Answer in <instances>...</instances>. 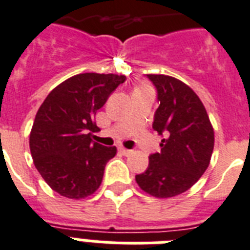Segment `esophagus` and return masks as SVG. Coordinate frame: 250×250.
I'll return each instance as SVG.
<instances>
[{
	"label": "esophagus",
	"instance_id": "1",
	"mask_svg": "<svg viewBox=\"0 0 250 250\" xmlns=\"http://www.w3.org/2000/svg\"><path fill=\"white\" fill-rule=\"evenodd\" d=\"M118 151H119V152H121L122 155H125V156H127V155H129L132 152V150H128V148L123 147V146H119Z\"/></svg>",
	"mask_w": 250,
	"mask_h": 250
}]
</instances>
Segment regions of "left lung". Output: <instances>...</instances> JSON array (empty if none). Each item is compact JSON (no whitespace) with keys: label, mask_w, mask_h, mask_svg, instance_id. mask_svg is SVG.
Returning a JSON list of instances; mask_svg holds the SVG:
<instances>
[{"label":"left lung","mask_w":250,"mask_h":250,"mask_svg":"<svg viewBox=\"0 0 250 250\" xmlns=\"http://www.w3.org/2000/svg\"><path fill=\"white\" fill-rule=\"evenodd\" d=\"M157 91L159 108L152 128L163 136L160 152L148 156V167L136 175L142 190L157 197L178 196L202 177L213 151V128L197 94L167 75H146Z\"/></svg>","instance_id":"obj_1"}]
</instances>
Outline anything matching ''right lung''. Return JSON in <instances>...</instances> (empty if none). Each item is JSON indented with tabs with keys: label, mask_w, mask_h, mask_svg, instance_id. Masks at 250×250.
Instances as JSON below:
<instances>
[{
	"label": "right lung",
	"mask_w": 250,
	"mask_h": 250,
	"mask_svg": "<svg viewBox=\"0 0 250 250\" xmlns=\"http://www.w3.org/2000/svg\"><path fill=\"white\" fill-rule=\"evenodd\" d=\"M125 81L113 73H80L53 89L35 115L30 132L34 165L61 196L80 200L102 184L105 165L117 148L91 140L99 131L96 112Z\"/></svg>",
	"instance_id": "right-lung-1"
}]
</instances>
